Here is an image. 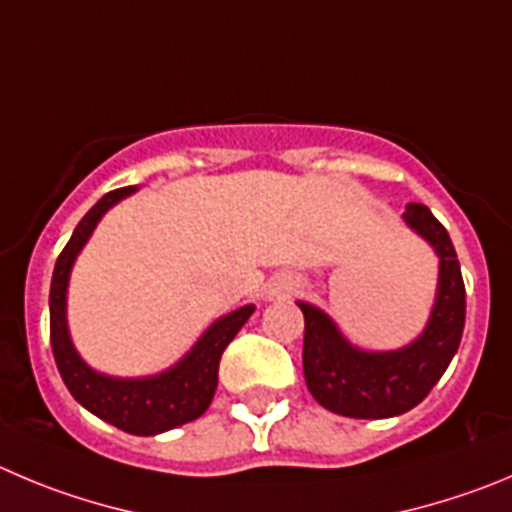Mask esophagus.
<instances>
[{"label": "esophagus", "mask_w": 512, "mask_h": 512, "mask_svg": "<svg viewBox=\"0 0 512 512\" xmlns=\"http://www.w3.org/2000/svg\"><path fill=\"white\" fill-rule=\"evenodd\" d=\"M295 293V280L293 278H278L275 283H270L267 288V298H288V295Z\"/></svg>", "instance_id": "obj_1"}]
</instances>
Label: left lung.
I'll use <instances>...</instances> for the list:
<instances>
[{
  "label": "left lung",
  "instance_id": "1",
  "mask_svg": "<svg viewBox=\"0 0 512 512\" xmlns=\"http://www.w3.org/2000/svg\"><path fill=\"white\" fill-rule=\"evenodd\" d=\"M404 222L439 257L437 298L417 341L396 351H361L331 315L300 300L305 318L303 371L321 407L353 419H389L409 412L442 379L465 328V283L447 229L424 204H407Z\"/></svg>",
  "mask_w": 512,
  "mask_h": 512
}]
</instances>
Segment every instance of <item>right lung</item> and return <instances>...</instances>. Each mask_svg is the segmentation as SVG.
<instances>
[{"mask_svg": "<svg viewBox=\"0 0 512 512\" xmlns=\"http://www.w3.org/2000/svg\"><path fill=\"white\" fill-rule=\"evenodd\" d=\"M133 191H136V186L108 191L80 219L70 242L57 257L50 285V343L57 371H60L62 381L78 404H83L95 417L123 429V432L151 437V434L169 432L181 424L194 422L207 412L214 391H217L219 358H222L229 341L237 336V331L245 326L247 318L255 313V305H242V308L217 318L202 333V338L191 346V351L161 374L143 376V379H116V376H105L90 369L70 341V270H73L75 257L90 240V234L98 227L103 214L121 199L131 197Z\"/></svg>", "mask_w": 512, "mask_h": 512, "instance_id": "obj_1", "label": "right lung"}]
</instances>
